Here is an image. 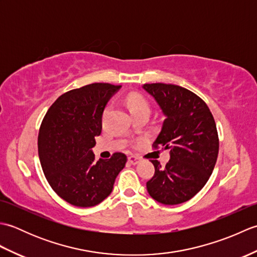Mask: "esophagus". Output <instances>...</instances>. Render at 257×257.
I'll list each match as a JSON object with an SVG mask.
<instances>
[{"instance_id": "1", "label": "esophagus", "mask_w": 257, "mask_h": 257, "mask_svg": "<svg viewBox=\"0 0 257 257\" xmlns=\"http://www.w3.org/2000/svg\"><path fill=\"white\" fill-rule=\"evenodd\" d=\"M128 162L132 163V165H137L139 162V158L136 157V156H129L128 157Z\"/></svg>"}]
</instances>
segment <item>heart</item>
<instances>
[{
	"instance_id": "obj_1",
	"label": "heart",
	"mask_w": 257,
	"mask_h": 257,
	"mask_svg": "<svg viewBox=\"0 0 257 257\" xmlns=\"http://www.w3.org/2000/svg\"><path fill=\"white\" fill-rule=\"evenodd\" d=\"M125 105H127L129 111L133 114L143 110V109H149L148 101L146 100V98L143 95L138 94V92H130V94L125 97ZM108 110H109V107L107 106L102 110L101 120L105 119Z\"/></svg>"
}]
</instances>
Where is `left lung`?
Returning <instances> with one entry per match:
<instances>
[{"label": "left lung", "mask_w": 257, "mask_h": 257, "mask_svg": "<svg viewBox=\"0 0 257 257\" xmlns=\"http://www.w3.org/2000/svg\"><path fill=\"white\" fill-rule=\"evenodd\" d=\"M143 87L166 116L152 148L170 150L165 167L151 160L155 174L147 190L162 204L183 203L201 191L215 167L219 135L214 118L202 98L181 86L156 83Z\"/></svg>", "instance_id": "1"}]
</instances>
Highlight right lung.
I'll use <instances>...</instances> for the list:
<instances>
[{"mask_svg": "<svg viewBox=\"0 0 257 257\" xmlns=\"http://www.w3.org/2000/svg\"><path fill=\"white\" fill-rule=\"evenodd\" d=\"M119 87L94 83L65 92L41 123L37 146L43 172L56 194L72 205L99 204L127 162L121 152L95 162L91 151L101 133L103 108Z\"/></svg>", "mask_w": 257, "mask_h": 257, "instance_id": "right-lung-1", "label": "right lung"}]
</instances>
